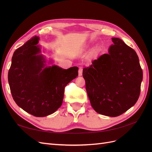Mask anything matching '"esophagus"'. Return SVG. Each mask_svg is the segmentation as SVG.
I'll use <instances>...</instances> for the list:
<instances>
[{
    "label": "esophagus",
    "mask_w": 152,
    "mask_h": 152,
    "mask_svg": "<svg viewBox=\"0 0 152 152\" xmlns=\"http://www.w3.org/2000/svg\"><path fill=\"white\" fill-rule=\"evenodd\" d=\"M82 75V68L80 67L79 69V75L80 76Z\"/></svg>",
    "instance_id": "obj_1"
}]
</instances>
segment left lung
I'll return each instance as SVG.
<instances>
[{"instance_id": "1", "label": "left lung", "mask_w": 152, "mask_h": 152, "mask_svg": "<svg viewBox=\"0 0 152 152\" xmlns=\"http://www.w3.org/2000/svg\"><path fill=\"white\" fill-rule=\"evenodd\" d=\"M113 45L83 69L87 93L92 107L103 115L117 117L137 102L142 70L135 50L118 38Z\"/></svg>"}]
</instances>
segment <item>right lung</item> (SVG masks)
Instances as JSON below:
<instances>
[{"mask_svg":"<svg viewBox=\"0 0 152 152\" xmlns=\"http://www.w3.org/2000/svg\"><path fill=\"white\" fill-rule=\"evenodd\" d=\"M34 37L13 54L8 81L13 99L32 115L42 117L61 107L66 85L78 75L77 66L65 70L57 66L44 68L45 61Z\"/></svg>","mask_w":152,"mask_h":152,"instance_id":"add662e5","label":"right lung"}]
</instances>
